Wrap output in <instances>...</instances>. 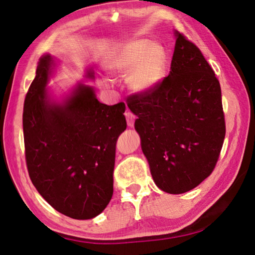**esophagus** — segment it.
Masks as SVG:
<instances>
[{"mask_svg": "<svg viewBox=\"0 0 255 255\" xmlns=\"http://www.w3.org/2000/svg\"><path fill=\"white\" fill-rule=\"evenodd\" d=\"M126 119H127V125L129 127H133V123H135V119H136V116L132 114L130 111H127L126 114Z\"/></svg>", "mask_w": 255, "mask_h": 255, "instance_id": "1", "label": "esophagus"}]
</instances>
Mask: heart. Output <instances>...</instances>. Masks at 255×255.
<instances>
[{
	"label": "heart",
	"instance_id": "1",
	"mask_svg": "<svg viewBox=\"0 0 255 255\" xmlns=\"http://www.w3.org/2000/svg\"><path fill=\"white\" fill-rule=\"evenodd\" d=\"M109 70L128 76V84L136 92H148L165 74L166 54L163 47L148 39H133L115 51Z\"/></svg>",
	"mask_w": 255,
	"mask_h": 255
}]
</instances>
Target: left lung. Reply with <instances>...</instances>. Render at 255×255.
Wrapping results in <instances>:
<instances>
[{"label": "left lung", "instance_id": "left-lung-1", "mask_svg": "<svg viewBox=\"0 0 255 255\" xmlns=\"http://www.w3.org/2000/svg\"><path fill=\"white\" fill-rule=\"evenodd\" d=\"M170 74L153 90L127 98L157 187L172 195L211 174L225 138L221 84L198 47L175 31Z\"/></svg>", "mask_w": 255, "mask_h": 255}]
</instances>
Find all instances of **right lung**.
<instances>
[{
    "mask_svg": "<svg viewBox=\"0 0 255 255\" xmlns=\"http://www.w3.org/2000/svg\"><path fill=\"white\" fill-rule=\"evenodd\" d=\"M53 65L50 55L42 56L24 99L29 176L60 214L91 219L105 210L114 193L116 144L127 127L126 106L99 102L91 86L84 84L63 102L51 101L46 86Z\"/></svg>",
    "mask_w": 255,
    "mask_h": 255,
    "instance_id": "add662e5",
    "label": "right lung"
}]
</instances>
